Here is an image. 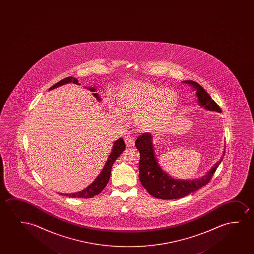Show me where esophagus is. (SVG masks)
<instances>
[{
    "instance_id": "34e87169",
    "label": "esophagus",
    "mask_w": 254,
    "mask_h": 254,
    "mask_svg": "<svg viewBox=\"0 0 254 254\" xmlns=\"http://www.w3.org/2000/svg\"><path fill=\"white\" fill-rule=\"evenodd\" d=\"M125 142L127 144V146H128V147H131V146H133V145H134V139L129 137L128 135L126 136Z\"/></svg>"
}]
</instances>
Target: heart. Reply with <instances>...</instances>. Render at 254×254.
<instances>
[{
	"mask_svg": "<svg viewBox=\"0 0 254 254\" xmlns=\"http://www.w3.org/2000/svg\"><path fill=\"white\" fill-rule=\"evenodd\" d=\"M119 111L135 115L139 128L154 131L161 128L172 118L180 102L175 91L144 81H131L124 85L117 97ZM115 115L119 112L112 107Z\"/></svg>",
	"mask_w": 254,
	"mask_h": 254,
	"instance_id": "b5f03b06",
	"label": "heart"
}]
</instances>
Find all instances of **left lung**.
<instances>
[{
	"label": "left lung",
	"instance_id": "obj_1",
	"mask_svg": "<svg viewBox=\"0 0 254 254\" xmlns=\"http://www.w3.org/2000/svg\"><path fill=\"white\" fill-rule=\"evenodd\" d=\"M183 83L190 85L196 91L198 105L201 106L202 108L209 111L221 113V109L219 106L216 104L215 101L212 100L199 84L193 80H184ZM135 146L140 154L139 164V181L150 194L161 199L183 198L208 184L217 167H219V164L222 161L221 158V160L216 163L214 167H212V169L209 171L206 175L200 178L199 180H177L162 170V168L158 164L153 149V137L151 133L144 132L138 136L135 140Z\"/></svg>",
	"mask_w": 254,
	"mask_h": 254
}]
</instances>
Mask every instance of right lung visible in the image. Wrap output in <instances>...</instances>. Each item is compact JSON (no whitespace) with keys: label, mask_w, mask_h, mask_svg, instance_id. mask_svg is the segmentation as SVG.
<instances>
[{"label":"right lung","mask_w":254,"mask_h":254,"mask_svg":"<svg viewBox=\"0 0 254 254\" xmlns=\"http://www.w3.org/2000/svg\"><path fill=\"white\" fill-rule=\"evenodd\" d=\"M70 82H73V84H76V85H80V83L78 82V80L73 78V77H66L64 78L63 80H60L59 82L55 84L54 86L49 88V90H52L54 88L56 87H61L64 84L70 83ZM88 89L93 92V95L94 97L97 99V101H101V98L99 96V94L94 93L96 89L94 87H88ZM126 145L124 140L122 138L117 139L116 141L114 143V146H113V149H112V153H110V155L108 157L107 162L105 164L103 169L101 171L100 174L98 175L97 178L94 180V182L92 184L89 185L87 188H85L83 190H81L80 191H77V192H73V193H61L62 195L66 196V197H70V198H92L95 195H98L101 192L108 183L109 181V178L111 175V169L113 165L115 163V160L118 159V157L122 154V152L125 150Z\"/></svg>","instance_id":"obj_1"}]
</instances>
